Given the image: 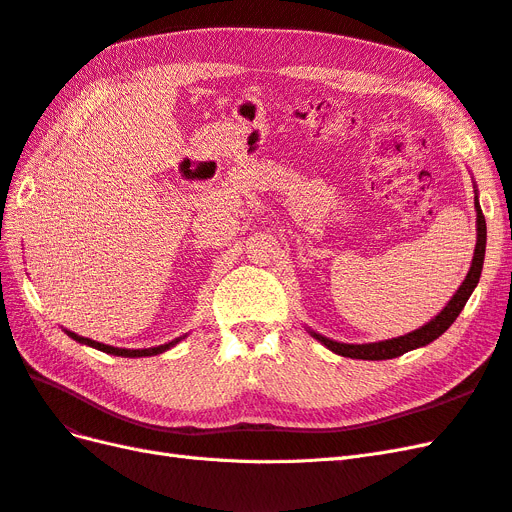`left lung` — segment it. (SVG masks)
<instances>
[{
  "instance_id": "1",
  "label": "left lung",
  "mask_w": 512,
  "mask_h": 512,
  "mask_svg": "<svg viewBox=\"0 0 512 512\" xmlns=\"http://www.w3.org/2000/svg\"><path fill=\"white\" fill-rule=\"evenodd\" d=\"M474 209H476V247H474V256H472V265L466 275V280L461 282L457 292L444 305L442 312L438 316H433L427 324H423L421 329H416L412 333L391 337V339H382V342H369V344H344V342H335L331 337H324L316 331L307 327V333L314 339L329 348L331 352L339 356H348V359H363V361H386V359H395V356L406 354L410 350L423 348L431 344L433 339H438L451 324L457 320L461 314L463 305L468 303L470 294L474 292L478 280H480V271H483V262H485V245H487V224H485V215L483 209H480L478 203V190H474Z\"/></svg>"
}]
</instances>
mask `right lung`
Returning <instances> with one entry per match:
<instances>
[{"label": "right lung", "instance_id": "right-lung-1", "mask_svg": "<svg viewBox=\"0 0 512 512\" xmlns=\"http://www.w3.org/2000/svg\"><path fill=\"white\" fill-rule=\"evenodd\" d=\"M66 331V335L68 337H72L74 342H79V344H85V346H89V348H96V350H100V352H106V354H113V356H126V359H138V356H156V354H162V352H166V350H170L173 346H177L181 339H185V335L183 337H177V339H173V342H168V344H162V346H153V348H141V350H130V348H115V346H108V344H100V342H94V339H89V337H81V335H76V333H72V331H68V329H64Z\"/></svg>", "mask_w": 512, "mask_h": 512}]
</instances>
